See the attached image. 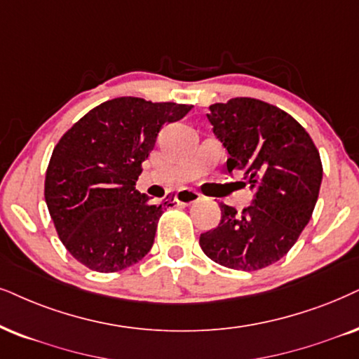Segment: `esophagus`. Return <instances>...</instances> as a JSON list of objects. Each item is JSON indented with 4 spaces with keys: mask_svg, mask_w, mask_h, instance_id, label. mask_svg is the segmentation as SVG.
Segmentation results:
<instances>
[{
    "mask_svg": "<svg viewBox=\"0 0 359 359\" xmlns=\"http://www.w3.org/2000/svg\"><path fill=\"white\" fill-rule=\"evenodd\" d=\"M198 198H201V194L195 192L192 189H182L175 195V201L179 203H184V205H190V203L197 202Z\"/></svg>",
    "mask_w": 359,
    "mask_h": 359,
    "instance_id": "34e87169",
    "label": "esophagus"
}]
</instances>
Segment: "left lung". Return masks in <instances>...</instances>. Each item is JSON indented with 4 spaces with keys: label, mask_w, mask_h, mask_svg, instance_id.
Listing matches in <instances>:
<instances>
[{
    "label": "left lung",
    "mask_w": 359,
    "mask_h": 359,
    "mask_svg": "<svg viewBox=\"0 0 359 359\" xmlns=\"http://www.w3.org/2000/svg\"><path fill=\"white\" fill-rule=\"evenodd\" d=\"M208 109L230 156L226 169L242 170L257 192L242 212L222 203L220 224L201 235V247L226 269H265L287 255L311 219L323 179L320 152L292 116L269 102L235 97Z\"/></svg>",
    "instance_id": "left-lung-1"
}]
</instances>
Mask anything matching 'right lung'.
I'll list each match as a JSON object with an SVG mask.
<instances>
[{"instance_id": "right-lung-1", "label": "right lung", "mask_w": 359, "mask_h": 359, "mask_svg": "<svg viewBox=\"0 0 359 359\" xmlns=\"http://www.w3.org/2000/svg\"><path fill=\"white\" fill-rule=\"evenodd\" d=\"M192 106L117 97L90 109L59 139L44 180V198L61 242L101 273L124 270L152 248L165 205L135 189L158 130Z\"/></svg>"}]
</instances>
